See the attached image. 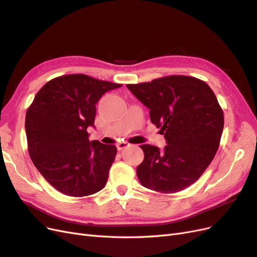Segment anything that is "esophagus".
<instances>
[{
    "mask_svg": "<svg viewBox=\"0 0 257 257\" xmlns=\"http://www.w3.org/2000/svg\"><path fill=\"white\" fill-rule=\"evenodd\" d=\"M116 147H117V150H118V151H121V150H123V149L129 148L130 144H129L128 142H119V143L116 144Z\"/></svg>",
    "mask_w": 257,
    "mask_h": 257,
    "instance_id": "obj_1",
    "label": "esophagus"
}]
</instances>
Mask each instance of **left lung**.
<instances>
[{
	"label": "left lung",
	"mask_w": 257,
	"mask_h": 257,
	"mask_svg": "<svg viewBox=\"0 0 257 257\" xmlns=\"http://www.w3.org/2000/svg\"><path fill=\"white\" fill-rule=\"evenodd\" d=\"M150 109L161 128L164 150L143 144L144 160L137 168L141 185L162 193L191 186L205 172L218 150L223 113L206 82L189 76H167L151 82L127 84Z\"/></svg>",
	"instance_id": "obj_1"
}]
</instances>
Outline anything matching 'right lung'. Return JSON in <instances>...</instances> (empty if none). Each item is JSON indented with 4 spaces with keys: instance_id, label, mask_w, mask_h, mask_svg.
<instances>
[{
    "instance_id": "add662e5",
    "label": "right lung",
    "mask_w": 257,
    "mask_h": 257,
    "mask_svg": "<svg viewBox=\"0 0 257 257\" xmlns=\"http://www.w3.org/2000/svg\"><path fill=\"white\" fill-rule=\"evenodd\" d=\"M122 84L87 75L52 79L39 90L26 114V135L32 163L52 187L69 196H87L102 190L115 161L113 144L89 141L95 104Z\"/></svg>"
}]
</instances>
